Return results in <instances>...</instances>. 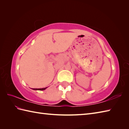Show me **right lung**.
Listing matches in <instances>:
<instances>
[{
    "label": "right lung",
    "mask_w": 129,
    "mask_h": 129,
    "mask_svg": "<svg viewBox=\"0 0 129 129\" xmlns=\"http://www.w3.org/2000/svg\"><path fill=\"white\" fill-rule=\"evenodd\" d=\"M47 87H46V88H32L34 90H45L46 89Z\"/></svg>",
    "instance_id": "right-lung-1"
}]
</instances>
